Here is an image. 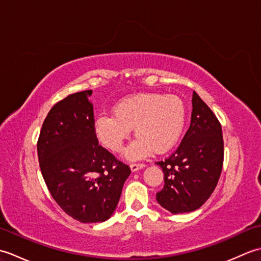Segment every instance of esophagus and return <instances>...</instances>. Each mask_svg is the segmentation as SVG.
I'll return each mask as SVG.
<instances>
[{
  "instance_id": "34e87169",
  "label": "esophagus",
  "mask_w": 261,
  "mask_h": 261,
  "mask_svg": "<svg viewBox=\"0 0 261 261\" xmlns=\"http://www.w3.org/2000/svg\"><path fill=\"white\" fill-rule=\"evenodd\" d=\"M143 167H145V165H143V164H131L130 165V168H131L132 171H134V173H135V171L142 169Z\"/></svg>"
}]
</instances>
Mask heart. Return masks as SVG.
I'll return each instance as SVG.
<instances>
[{
  "label": "heart",
  "mask_w": 261,
  "mask_h": 261,
  "mask_svg": "<svg viewBox=\"0 0 261 261\" xmlns=\"http://www.w3.org/2000/svg\"><path fill=\"white\" fill-rule=\"evenodd\" d=\"M113 114H101L94 132L102 145L120 152L135 129L137 139L126 149V157L138 160L153 150L164 153L173 148L184 131L186 108L176 95L142 93L125 97L115 105Z\"/></svg>",
  "instance_id": "heart-1"
}]
</instances>
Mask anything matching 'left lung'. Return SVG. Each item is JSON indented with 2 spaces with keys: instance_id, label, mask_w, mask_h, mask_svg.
Listing matches in <instances>:
<instances>
[{
  "instance_id": "1",
  "label": "left lung",
  "mask_w": 261,
  "mask_h": 261,
  "mask_svg": "<svg viewBox=\"0 0 261 261\" xmlns=\"http://www.w3.org/2000/svg\"><path fill=\"white\" fill-rule=\"evenodd\" d=\"M191 125L177 150L156 164L164 171L157 202L173 214L195 211L215 190L223 165V137L219 120L193 93Z\"/></svg>"
}]
</instances>
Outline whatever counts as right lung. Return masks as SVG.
<instances>
[{
    "label": "right lung",
    "instance_id": "add662e5",
    "mask_svg": "<svg viewBox=\"0 0 261 261\" xmlns=\"http://www.w3.org/2000/svg\"><path fill=\"white\" fill-rule=\"evenodd\" d=\"M92 91L71 94L49 111L38 139L39 165L55 201L82 223L104 222L116 208L130 167L98 145Z\"/></svg>",
    "mask_w": 261,
    "mask_h": 261
}]
</instances>
